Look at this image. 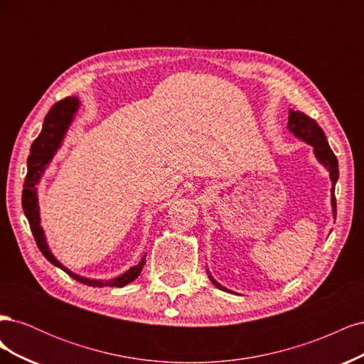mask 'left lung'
Returning a JSON list of instances; mask_svg holds the SVG:
<instances>
[{"label": "left lung", "instance_id": "obj_1", "mask_svg": "<svg viewBox=\"0 0 364 364\" xmlns=\"http://www.w3.org/2000/svg\"><path fill=\"white\" fill-rule=\"evenodd\" d=\"M289 129L291 134L297 138L304 139L305 142H308V144L313 146L314 149V155L316 158L318 159V162L323 164L326 170L329 171V179H331V205H333V213H334V218H336V213H337V205H336V182L338 179V162H337V158L334 155V151L331 150V147H329L328 141H326V136L323 134L322 127L318 126L316 123V119L310 118L304 112H299V111H293V109H290V115H289ZM209 279H211V282L215 285L217 289L220 290H225L228 291V289L222 287L211 274H209V272L206 270Z\"/></svg>", "mask_w": 364, "mask_h": 364}]
</instances>
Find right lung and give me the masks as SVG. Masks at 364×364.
<instances>
[{"instance_id":"right-lung-1","label":"right lung","mask_w":364,"mask_h":364,"mask_svg":"<svg viewBox=\"0 0 364 364\" xmlns=\"http://www.w3.org/2000/svg\"><path fill=\"white\" fill-rule=\"evenodd\" d=\"M77 107H79V100H77L75 97H67L65 100L58 102L56 105H54L50 109V112L47 114L46 119H43V126H42L41 134L35 141H33L31 149H30V155L27 159V176H26L24 190H23V209H24V214L30 223L33 237H35V241H36L39 250L51 264L62 269L65 273H68L73 279L79 281L85 285H90V287H124V285H127L132 281H135L139 277V273L146 264V255L141 258V261L136 264V266L129 269L127 272L119 274V277H117V278L105 279V281L83 278V277H79V274L73 273L65 266H62V264L56 258H54V255L47 245L43 230L41 228L36 185L39 183L42 173L46 171L47 164L53 159L54 155H56L58 149L60 147L63 136H65V134H67V130L74 118Z\"/></svg>"}]
</instances>
